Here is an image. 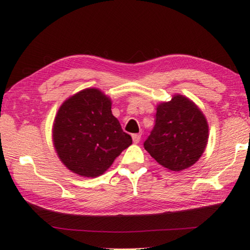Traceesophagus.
Masks as SVG:
<instances>
[{
	"label": "esophagus",
	"instance_id": "34e87169",
	"mask_svg": "<svg viewBox=\"0 0 250 250\" xmlns=\"http://www.w3.org/2000/svg\"><path fill=\"white\" fill-rule=\"evenodd\" d=\"M132 140L134 143H139L141 140V134L140 133H135V134H132Z\"/></svg>",
	"mask_w": 250,
	"mask_h": 250
}]
</instances>
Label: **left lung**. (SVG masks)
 <instances>
[{
    "mask_svg": "<svg viewBox=\"0 0 250 250\" xmlns=\"http://www.w3.org/2000/svg\"><path fill=\"white\" fill-rule=\"evenodd\" d=\"M155 125L145 149L168 171H183L195 164L208 142V124L195 103L176 94L156 105Z\"/></svg>",
    "mask_w": 250,
    "mask_h": 250,
    "instance_id": "obj_1",
    "label": "left lung"
}]
</instances>
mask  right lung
<instances>
[{
  "mask_svg": "<svg viewBox=\"0 0 250 250\" xmlns=\"http://www.w3.org/2000/svg\"><path fill=\"white\" fill-rule=\"evenodd\" d=\"M111 104L110 97L98 88H86L59 107L52 129L53 145L62 163L75 174H104L132 145L112 115Z\"/></svg>",
  "mask_w": 250,
  "mask_h": 250,
  "instance_id": "add662e5",
  "label": "right lung"
}]
</instances>
